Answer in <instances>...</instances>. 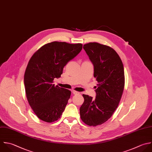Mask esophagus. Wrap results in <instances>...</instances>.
<instances>
[{
  "mask_svg": "<svg viewBox=\"0 0 152 152\" xmlns=\"http://www.w3.org/2000/svg\"><path fill=\"white\" fill-rule=\"evenodd\" d=\"M72 93L74 94H80V92L75 91V90H72Z\"/></svg>",
  "mask_w": 152,
  "mask_h": 152,
  "instance_id": "1",
  "label": "esophagus"
}]
</instances>
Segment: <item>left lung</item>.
I'll use <instances>...</instances> for the list:
<instances>
[{"instance_id":"1","label":"left lung","mask_w":152,"mask_h":152,"mask_svg":"<svg viewBox=\"0 0 152 152\" xmlns=\"http://www.w3.org/2000/svg\"><path fill=\"white\" fill-rule=\"evenodd\" d=\"M83 49L94 66L96 99L83 94L84 102L80 107L81 120L89 126H96L107 121L113 115L121 100L125 85L122 62L112 48L93 42Z\"/></svg>"}]
</instances>
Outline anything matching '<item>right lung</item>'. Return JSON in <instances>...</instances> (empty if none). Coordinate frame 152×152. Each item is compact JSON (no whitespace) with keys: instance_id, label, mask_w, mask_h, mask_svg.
<instances>
[{"instance_id":"add662e5","label":"right lung","mask_w":152,"mask_h":152,"mask_svg":"<svg viewBox=\"0 0 152 152\" xmlns=\"http://www.w3.org/2000/svg\"><path fill=\"white\" fill-rule=\"evenodd\" d=\"M81 43L53 42L45 45L30 59L24 74L27 100L36 116L47 122L61 118L71 91L53 84L67 63L82 50Z\"/></svg>"}]
</instances>
